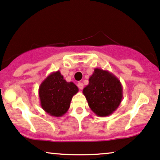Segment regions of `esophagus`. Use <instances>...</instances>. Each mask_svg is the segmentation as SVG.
<instances>
[{
    "instance_id": "1",
    "label": "esophagus",
    "mask_w": 160,
    "mask_h": 160,
    "mask_svg": "<svg viewBox=\"0 0 160 160\" xmlns=\"http://www.w3.org/2000/svg\"><path fill=\"white\" fill-rule=\"evenodd\" d=\"M78 88H79L80 90H82V89H83V88H84L83 84H82V82H78Z\"/></svg>"
}]
</instances>
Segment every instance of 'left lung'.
Returning a JSON list of instances; mask_svg holds the SVG:
<instances>
[{
	"instance_id": "obj_1",
	"label": "left lung",
	"mask_w": 160,
	"mask_h": 160,
	"mask_svg": "<svg viewBox=\"0 0 160 160\" xmlns=\"http://www.w3.org/2000/svg\"><path fill=\"white\" fill-rule=\"evenodd\" d=\"M88 105L98 116L111 115L122 100V85L119 78L108 70L95 68L89 84L83 89Z\"/></svg>"
}]
</instances>
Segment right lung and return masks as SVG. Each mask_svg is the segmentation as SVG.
I'll return each instance as SVG.
<instances>
[{"mask_svg":"<svg viewBox=\"0 0 160 160\" xmlns=\"http://www.w3.org/2000/svg\"><path fill=\"white\" fill-rule=\"evenodd\" d=\"M78 92L76 84L64 79L60 71L51 72L39 86L41 108L49 115L60 117L67 113L72 96Z\"/></svg>","mask_w":160,"mask_h":160,"instance_id":"add662e5","label":"right lung"}]
</instances>
